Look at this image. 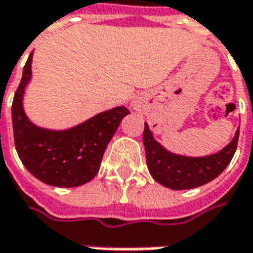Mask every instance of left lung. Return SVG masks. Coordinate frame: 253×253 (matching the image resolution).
Returning a JSON list of instances; mask_svg holds the SVG:
<instances>
[{"label":"left lung","mask_w":253,"mask_h":253,"mask_svg":"<svg viewBox=\"0 0 253 253\" xmlns=\"http://www.w3.org/2000/svg\"><path fill=\"white\" fill-rule=\"evenodd\" d=\"M238 136L240 130L237 129L233 140L218 153L205 157H188L166 150L153 138L149 125L145 124L143 145L149 172L159 184L175 191L205 185L218 177L230 164L237 150Z\"/></svg>","instance_id":"left-lung-1"}]
</instances>
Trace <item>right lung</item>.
I'll use <instances>...</instances> for the list:
<instances>
[{"label": "right lung", "mask_w": 253, "mask_h": 253, "mask_svg": "<svg viewBox=\"0 0 253 253\" xmlns=\"http://www.w3.org/2000/svg\"><path fill=\"white\" fill-rule=\"evenodd\" d=\"M30 78L32 54L12 103L13 139L20 162L47 185L71 188L89 182L99 172L107 145L129 110L115 107L69 129H44L30 123L23 110V93Z\"/></svg>", "instance_id": "1"}]
</instances>
